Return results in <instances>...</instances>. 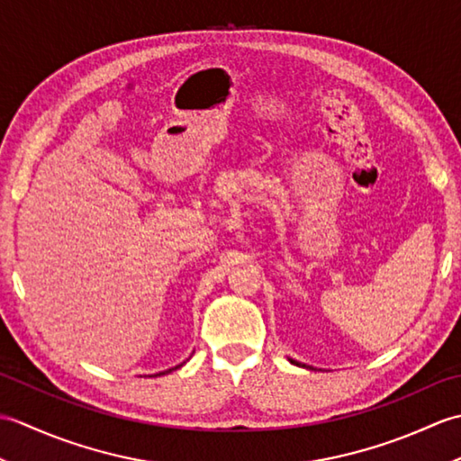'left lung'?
<instances>
[{
  "instance_id": "1",
  "label": "left lung",
  "mask_w": 461,
  "mask_h": 461,
  "mask_svg": "<svg viewBox=\"0 0 461 461\" xmlns=\"http://www.w3.org/2000/svg\"><path fill=\"white\" fill-rule=\"evenodd\" d=\"M289 362H291V365H295V366H303V368H307V365H303V362H299V360H293V358H289Z\"/></svg>"
}]
</instances>
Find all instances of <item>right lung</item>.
<instances>
[{
  "label": "right lung",
  "mask_w": 461,
  "mask_h": 461,
  "mask_svg": "<svg viewBox=\"0 0 461 461\" xmlns=\"http://www.w3.org/2000/svg\"><path fill=\"white\" fill-rule=\"evenodd\" d=\"M182 365H184V362H182ZM182 365H178V366H174V368H168V370H164V372H158V375H156V376H162V375H168V372H172V370H176V368H180Z\"/></svg>",
  "instance_id": "right-lung-1"
}]
</instances>
